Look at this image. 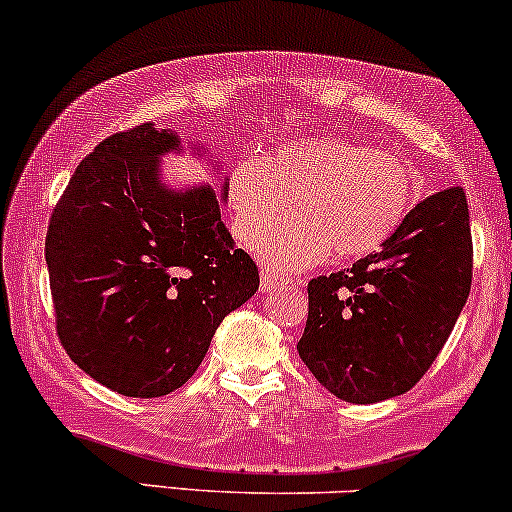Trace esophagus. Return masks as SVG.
<instances>
[{
    "instance_id": "34e87169",
    "label": "esophagus",
    "mask_w": 512,
    "mask_h": 512,
    "mask_svg": "<svg viewBox=\"0 0 512 512\" xmlns=\"http://www.w3.org/2000/svg\"><path fill=\"white\" fill-rule=\"evenodd\" d=\"M260 283H262V293H269V291H276V288H283V286H293V279H281V276H276L272 272H267L264 269L262 276H260Z\"/></svg>"
}]
</instances>
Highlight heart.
<instances>
[{
  "instance_id": "heart-1",
  "label": "heart",
  "mask_w": 512,
  "mask_h": 512,
  "mask_svg": "<svg viewBox=\"0 0 512 512\" xmlns=\"http://www.w3.org/2000/svg\"><path fill=\"white\" fill-rule=\"evenodd\" d=\"M233 229L256 243L294 202L296 219L257 244L272 274L372 255L396 236L417 197V176L389 152L341 138H303L267 157H238L226 176Z\"/></svg>"
}]
</instances>
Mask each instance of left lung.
Listing matches in <instances>:
<instances>
[{"label":"left lung","instance_id":"8db88e82","mask_svg":"<svg viewBox=\"0 0 512 512\" xmlns=\"http://www.w3.org/2000/svg\"><path fill=\"white\" fill-rule=\"evenodd\" d=\"M470 283V212L463 188H448L412 209L374 255L307 283L298 353L319 384L346 403L400 396L441 353Z\"/></svg>","mask_w":512,"mask_h":512}]
</instances>
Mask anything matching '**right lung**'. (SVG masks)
Segmentation results:
<instances>
[{"mask_svg": "<svg viewBox=\"0 0 512 512\" xmlns=\"http://www.w3.org/2000/svg\"><path fill=\"white\" fill-rule=\"evenodd\" d=\"M181 145L155 123L102 140L49 219L61 346L121 396L157 398L186 384L217 326L260 288L255 262L221 221L226 178L221 195L164 181L162 159L183 155ZM190 150L209 157L193 140Z\"/></svg>", "mask_w": 512, "mask_h": 512, "instance_id": "obj_1", "label": "right lung"}]
</instances>
